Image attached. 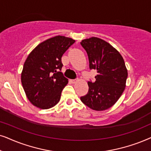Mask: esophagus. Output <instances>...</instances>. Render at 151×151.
<instances>
[{"label":"esophagus","mask_w":151,"mask_h":151,"mask_svg":"<svg viewBox=\"0 0 151 151\" xmlns=\"http://www.w3.org/2000/svg\"><path fill=\"white\" fill-rule=\"evenodd\" d=\"M70 81H71V82H72V83H75V82H77V79H71V80H70Z\"/></svg>","instance_id":"34e87169"}]
</instances>
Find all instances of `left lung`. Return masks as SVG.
I'll return each instance as SVG.
<instances>
[{
  "label": "left lung",
  "instance_id": "left-lung-1",
  "mask_svg": "<svg viewBox=\"0 0 151 151\" xmlns=\"http://www.w3.org/2000/svg\"><path fill=\"white\" fill-rule=\"evenodd\" d=\"M87 52L90 70H96L95 81L88 82V93L81 101L92 110H107L117 101L126 87L128 77L123 57L107 42L99 38L82 40Z\"/></svg>",
  "mask_w": 151,
  "mask_h": 151
}]
</instances>
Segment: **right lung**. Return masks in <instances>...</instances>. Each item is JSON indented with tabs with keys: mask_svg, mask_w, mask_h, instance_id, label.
Here are the masks:
<instances>
[{
	"mask_svg": "<svg viewBox=\"0 0 151 151\" xmlns=\"http://www.w3.org/2000/svg\"><path fill=\"white\" fill-rule=\"evenodd\" d=\"M75 41L57 36L39 44L28 55L21 73V83L29 101L48 109L60 101L68 79L61 72V57Z\"/></svg>",
	"mask_w": 151,
	"mask_h": 151,
	"instance_id": "obj_1",
	"label": "right lung"
}]
</instances>
